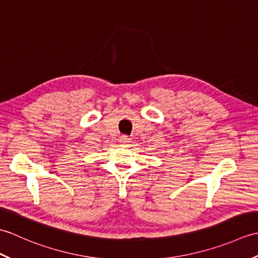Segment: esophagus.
I'll use <instances>...</instances> for the list:
<instances>
[{
	"label": "esophagus",
	"instance_id": "1",
	"mask_svg": "<svg viewBox=\"0 0 258 258\" xmlns=\"http://www.w3.org/2000/svg\"><path fill=\"white\" fill-rule=\"evenodd\" d=\"M130 139L127 138V136H120V138H119V140H118V142H119V143L120 144H122V145H127L128 143H130Z\"/></svg>",
	"mask_w": 258,
	"mask_h": 258
}]
</instances>
